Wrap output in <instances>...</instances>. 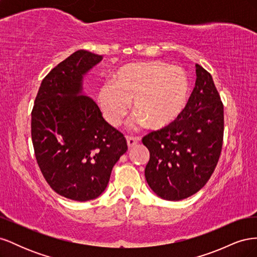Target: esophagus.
Returning <instances> with one entry per match:
<instances>
[{"mask_svg": "<svg viewBox=\"0 0 257 257\" xmlns=\"http://www.w3.org/2000/svg\"><path fill=\"white\" fill-rule=\"evenodd\" d=\"M138 142H139L138 137H126V143H127L128 148H132L133 146H135Z\"/></svg>", "mask_w": 257, "mask_h": 257, "instance_id": "34e87169", "label": "esophagus"}]
</instances>
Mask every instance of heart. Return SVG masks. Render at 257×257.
<instances>
[{
    "label": "heart",
    "mask_w": 257,
    "mask_h": 257,
    "mask_svg": "<svg viewBox=\"0 0 257 257\" xmlns=\"http://www.w3.org/2000/svg\"><path fill=\"white\" fill-rule=\"evenodd\" d=\"M189 92V78L181 67L160 61L131 63L118 69L113 83L108 81L100 85L97 104L106 121L119 126L133 99L136 124L148 122L151 127L161 128L182 112Z\"/></svg>",
    "instance_id": "obj_1"
}]
</instances>
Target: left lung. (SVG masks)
<instances>
[{
  "mask_svg": "<svg viewBox=\"0 0 257 257\" xmlns=\"http://www.w3.org/2000/svg\"><path fill=\"white\" fill-rule=\"evenodd\" d=\"M196 82L178 118L143 138L150 152L146 180L157 195L181 200L197 193L219 161L224 111L212 76L196 64Z\"/></svg>",
  "mask_w": 257,
  "mask_h": 257,
  "instance_id": "8db88e82",
  "label": "left lung"
}]
</instances>
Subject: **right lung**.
<instances>
[{
    "mask_svg": "<svg viewBox=\"0 0 257 257\" xmlns=\"http://www.w3.org/2000/svg\"><path fill=\"white\" fill-rule=\"evenodd\" d=\"M103 60L78 50L43 79L34 102L31 134L41 172L59 195L77 201L98 197L112 167L127 150L82 88L83 76Z\"/></svg>",
    "mask_w": 257,
    "mask_h": 257,
    "instance_id": "1",
    "label": "right lung"
}]
</instances>
